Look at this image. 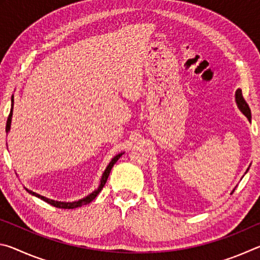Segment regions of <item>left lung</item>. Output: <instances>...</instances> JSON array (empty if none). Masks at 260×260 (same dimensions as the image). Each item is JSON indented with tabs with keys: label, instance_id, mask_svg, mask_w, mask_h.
<instances>
[{
	"label": "left lung",
	"instance_id": "8db88e82",
	"mask_svg": "<svg viewBox=\"0 0 260 260\" xmlns=\"http://www.w3.org/2000/svg\"><path fill=\"white\" fill-rule=\"evenodd\" d=\"M235 101H236V104H237V108L241 110V112L244 114V116L248 118L249 121H251V111H250V108L248 103L245 102V100L243 99V95H242V90L241 89H237L236 93H235ZM249 169L246 170V172H248ZM235 190V189H234ZM233 190L232 192H234Z\"/></svg>",
	"mask_w": 260,
	"mask_h": 260
}]
</instances>
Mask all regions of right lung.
<instances>
[{"mask_svg":"<svg viewBox=\"0 0 260 260\" xmlns=\"http://www.w3.org/2000/svg\"><path fill=\"white\" fill-rule=\"evenodd\" d=\"M11 101H12V105H14V99H11ZM12 105H11L10 113H9V117H8V120H7V127H6V132H7V133H9V131H10V126H11L12 109H14V107H12ZM122 153H124V152H121V153H119V155L114 156V157L112 158V160L109 162V165L107 166V169H105L104 173L102 174V179H101V183H100L99 188L96 189V190H94L91 193H89V195H88V196L83 197L82 200H79V201H76V202H58V201H54V200L47 199V197H45V196L39 195V193L34 192V191H32V190H29V189H27V188H25V189H26V190H27V192L30 193V195L37 196V197H39V199H41L42 201L47 202L48 204H50V205H52V206H56V208H59V209H76V208H80V206L86 205V204H88V203H90L91 201L95 200V197L99 195L101 190H102L103 187H104V184H105V182H107V180H108V178H109V174H110V172H111V169L113 167V165L116 164L117 160L119 159Z\"/></svg>","mask_w":260,"mask_h":260,"instance_id":"1","label":"right lung"}]
</instances>
